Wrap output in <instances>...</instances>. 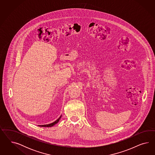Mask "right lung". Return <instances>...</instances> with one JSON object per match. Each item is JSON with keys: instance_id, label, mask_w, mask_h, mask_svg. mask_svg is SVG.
<instances>
[{"instance_id": "add662e5", "label": "right lung", "mask_w": 155, "mask_h": 155, "mask_svg": "<svg viewBox=\"0 0 155 155\" xmlns=\"http://www.w3.org/2000/svg\"><path fill=\"white\" fill-rule=\"evenodd\" d=\"M61 116L60 117H59L57 120H56L55 122H53V123H51V124H45V125H40V126H39L40 127H52V126H53L54 124H56V123H57L58 121L60 120V119H61Z\"/></svg>"}]
</instances>
